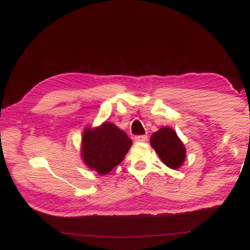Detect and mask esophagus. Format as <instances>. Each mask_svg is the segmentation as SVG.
<instances>
[{
  "mask_svg": "<svg viewBox=\"0 0 250 250\" xmlns=\"http://www.w3.org/2000/svg\"><path fill=\"white\" fill-rule=\"evenodd\" d=\"M148 140L147 135H137V137L134 138V141L137 143H144Z\"/></svg>",
  "mask_w": 250,
  "mask_h": 250,
  "instance_id": "obj_1",
  "label": "esophagus"
}]
</instances>
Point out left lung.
I'll use <instances>...</instances> for the list:
<instances>
[{
	"label": "left lung",
	"mask_w": 250,
	"mask_h": 250,
	"mask_svg": "<svg viewBox=\"0 0 250 250\" xmlns=\"http://www.w3.org/2000/svg\"><path fill=\"white\" fill-rule=\"evenodd\" d=\"M150 145L169 168L176 170L186 158V148L176 132L170 127H162L150 138Z\"/></svg>",
	"instance_id": "obj_1"
}]
</instances>
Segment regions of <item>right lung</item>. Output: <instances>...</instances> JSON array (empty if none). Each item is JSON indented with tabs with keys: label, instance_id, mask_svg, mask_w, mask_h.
<instances>
[{
	"label": "right lung",
	"instance_id": "obj_1",
	"mask_svg": "<svg viewBox=\"0 0 250 250\" xmlns=\"http://www.w3.org/2000/svg\"><path fill=\"white\" fill-rule=\"evenodd\" d=\"M131 145L126 132L112 123L104 122L83 131L81 156L89 169L105 175L123 161Z\"/></svg>",
	"mask_w": 250,
	"mask_h": 250
}]
</instances>
